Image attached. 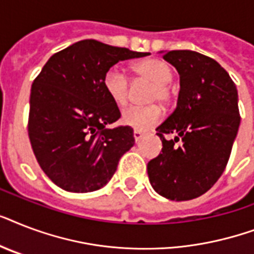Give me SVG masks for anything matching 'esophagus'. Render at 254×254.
Masks as SVG:
<instances>
[{"mask_svg":"<svg viewBox=\"0 0 254 254\" xmlns=\"http://www.w3.org/2000/svg\"><path fill=\"white\" fill-rule=\"evenodd\" d=\"M142 131L141 130H137V129H134V131H133V135H134V139H135V142H138L139 139L142 138Z\"/></svg>","mask_w":254,"mask_h":254,"instance_id":"34e87169","label":"esophagus"}]
</instances>
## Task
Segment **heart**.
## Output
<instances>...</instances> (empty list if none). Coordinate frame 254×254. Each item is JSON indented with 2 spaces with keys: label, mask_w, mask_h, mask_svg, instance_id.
Listing matches in <instances>:
<instances>
[{
  "label": "heart",
  "mask_w": 254,
  "mask_h": 254,
  "mask_svg": "<svg viewBox=\"0 0 254 254\" xmlns=\"http://www.w3.org/2000/svg\"><path fill=\"white\" fill-rule=\"evenodd\" d=\"M133 71L138 79L153 83L147 96L149 103H169L171 99V89L169 84L173 80L174 69L166 61L158 58L145 59L135 63L133 65ZM103 88L108 97L116 105H124L129 97L130 83L121 68L111 67L104 73ZM161 116V107L157 104H151L147 107H129L124 109L121 120L127 127H134L137 130H146L159 123Z\"/></svg>",
  "instance_id": "heart-1"
}]
</instances>
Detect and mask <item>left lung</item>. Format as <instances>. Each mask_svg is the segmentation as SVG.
Segmentation results:
<instances>
[{"mask_svg":"<svg viewBox=\"0 0 254 254\" xmlns=\"http://www.w3.org/2000/svg\"><path fill=\"white\" fill-rule=\"evenodd\" d=\"M163 59L177 68L181 91L175 111L157 127L162 153L147 163V175L159 195L191 200L207 192L228 163L240 125L237 89L228 72L203 54L173 50ZM166 134L176 138L166 140Z\"/></svg>","mask_w":254,"mask_h":254,"instance_id":"left-lung-1","label":"left lung"}]
</instances>
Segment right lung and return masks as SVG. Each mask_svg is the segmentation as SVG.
I'll list each match as a JSON object with an SVG mask.
<instances>
[{"mask_svg": "<svg viewBox=\"0 0 254 254\" xmlns=\"http://www.w3.org/2000/svg\"><path fill=\"white\" fill-rule=\"evenodd\" d=\"M146 55L84 39L43 65L31 85L27 131L39 166L58 187L91 192L111 181L134 137L130 127H108L121 113L104 91V73Z\"/></svg>", "mask_w": 254, "mask_h": 254, "instance_id": "right-lung-1", "label": "right lung"}]
</instances>
